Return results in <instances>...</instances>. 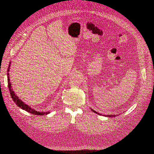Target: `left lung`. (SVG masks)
<instances>
[{
  "instance_id": "8db88e82",
  "label": "left lung",
  "mask_w": 154,
  "mask_h": 154,
  "mask_svg": "<svg viewBox=\"0 0 154 154\" xmlns=\"http://www.w3.org/2000/svg\"><path fill=\"white\" fill-rule=\"evenodd\" d=\"M91 110L94 112V113H96L97 114H98V115H101V114H100L99 113H98V112H95L94 110H93V109H91ZM103 116H108V117H115V116H116L117 115H103Z\"/></svg>"
}]
</instances>
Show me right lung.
I'll return each mask as SVG.
<instances>
[{
	"label": "right lung",
	"mask_w": 154,
	"mask_h": 154,
	"mask_svg": "<svg viewBox=\"0 0 154 154\" xmlns=\"http://www.w3.org/2000/svg\"><path fill=\"white\" fill-rule=\"evenodd\" d=\"M10 67H11V63H9L8 69H7V81H8V87H9V91H10V93H11V98H12L13 101L15 102L16 104L17 105V106H18L21 109H24V110L27 111L29 113H32L33 115H48V113H49V112H39L36 111V110H35L34 108H32L30 106H29L26 103H24V101H23L20 99L19 98V97L16 94L15 92L14 91L13 89L12 88L10 78H9V73Z\"/></svg>",
	"instance_id": "add662e5"
}]
</instances>
